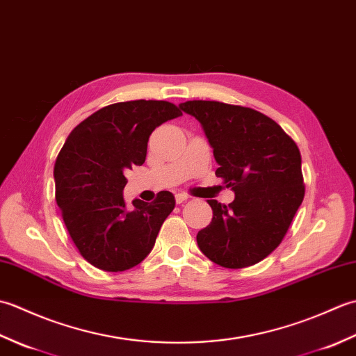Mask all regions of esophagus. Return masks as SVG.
Returning <instances> with one entry per match:
<instances>
[{"instance_id": "1", "label": "esophagus", "mask_w": 356, "mask_h": 356, "mask_svg": "<svg viewBox=\"0 0 356 356\" xmlns=\"http://www.w3.org/2000/svg\"><path fill=\"white\" fill-rule=\"evenodd\" d=\"M188 199H190V197H188V195H186V194H184V193H179V194H176V202L179 203V205H180V203L186 202Z\"/></svg>"}]
</instances>
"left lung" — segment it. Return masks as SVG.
Returning a JSON list of instances; mask_svg holds the SVG:
<instances>
[{"instance_id":"left-lung-1","label":"left lung","mask_w":356,"mask_h":356,"mask_svg":"<svg viewBox=\"0 0 356 356\" xmlns=\"http://www.w3.org/2000/svg\"><path fill=\"white\" fill-rule=\"evenodd\" d=\"M179 107L200 122L218 163L216 176L236 194L228 207L208 200L213 220L197 234L200 251L223 268L252 266L282 243L303 202L297 143L252 108L217 101Z\"/></svg>"}]
</instances>
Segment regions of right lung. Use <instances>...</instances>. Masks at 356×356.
<instances>
[{"mask_svg": "<svg viewBox=\"0 0 356 356\" xmlns=\"http://www.w3.org/2000/svg\"><path fill=\"white\" fill-rule=\"evenodd\" d=\"M182 116L166 101H128L104 107L69 134L55 163L56 203L81 255L108 272L127 270L151 252L176 205L170 191L127 209L125 172L142 165L156 127Z\"/></svg>", "mask_w": 356, "mask_h": 356, "instance_id": "1", "label": "right lung"}]
</instances>
